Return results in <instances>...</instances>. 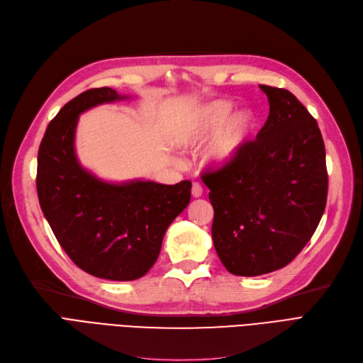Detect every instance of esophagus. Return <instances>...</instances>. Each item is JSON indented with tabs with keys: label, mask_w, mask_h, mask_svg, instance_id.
<instances>
[{
	"label": "esophagus",
	"mask_w": 363,
	"mask_h": 363,
	"mask_svg": "<svg viewBox=\"0 0 363 363\" xmlns=\"http://www.w3.org/2000/svg\"><path fill=\"white\" fill-rule=\"evenodd\" d=\"M191 194H193V197H202V194H203V186L200 185L199 182H193Z\"/></svg>",
	"instance_id": "esophagus-1"
}]
</instances>
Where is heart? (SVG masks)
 Listing matches in <instances>:
<instances>
[{"label": "heart", "mask_w": 363, "mask_h": 363, "mask_svg": "<svg viewBox=\"0 0 363 363\" xmlns=\"http://www.w3.org/2000/svg\"><path fill=\"white\" fill-rule=\"evenodd\" d=\"M233 104L230 101H213L203 109L196 112L186 121L182 133L181 142L185 146H194L209 139L213 133L224 124L227 116L230 115ZM254 118L248 111L236 112L221 128L218 136L213 140L206 154V161L212 166H224L232 161L240 147L248 139L252 128Z\"/></svg>", "instance_id": "b5f03b06"}]
</instances>
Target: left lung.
Segmentation results:
<instances>
[{
    "label": "left lung",
    "instance_id": "8db88e82",
    "mask_svg": "<svg viewBox=\"0 0 363 363\" xmlns=\"http://www.w3.org/2000/svg\"><path fill=\"white\" fill-rule=\"evenodd\" d=\"M269 116L254 140L202 172L213 208V247L225 269L257 277L287 266L314 235L328 199L317 121L284 88L260 85Z\"/></svg>",
    "mask_w": 363,
    "mask_h": 363
}]
</instances>
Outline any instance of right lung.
Segmentation results:
<instances>
[{"label":"right lung","mask_w":363,"mask_h":363,"mask_svg":"<svg viewBox=\"0 0 363 363\" xmlns=\"http://www.w3.org/2000/svg\"><path fill=\"white\" fill-rule=\"evenodd\" d=\"M124 99L107 86L79 94L49 123L37 157L38 202L60 245L80 269L112 281L138 279L151 269L167 227L191 199L190 181L107 184L79 164V115Z\"/></svg>","instance_id":"add662e5"}]
</instances>
